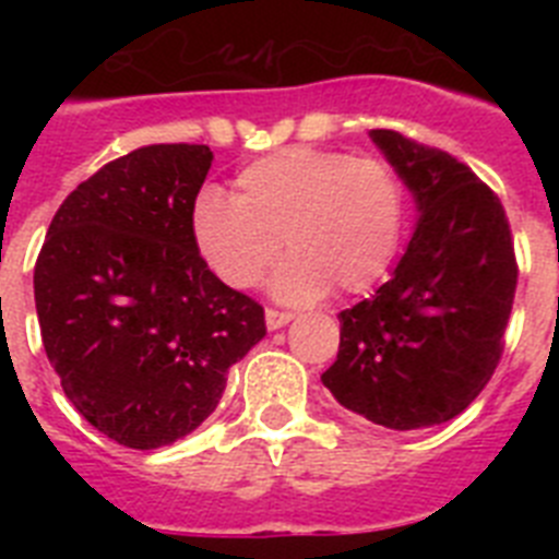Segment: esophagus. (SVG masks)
<instances>
[{
	"label": "esophagus",
	"mask_w": 559,
	"mask_h": 559,
	"mask_svg": "<svg viewBox=\"0 0 559 559\" xmlns=\"http://www.w3.org/2000/svg\"><path fill=\"white\" fill-rule=\"evenodd\" d=\"M294 319V313H285V310H265V328L269 330H280Z\"/></svg>",
	"instance_id": "34e87169"
}]
</instances>
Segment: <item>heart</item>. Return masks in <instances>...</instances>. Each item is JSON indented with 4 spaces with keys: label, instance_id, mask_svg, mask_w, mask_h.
I'll return each mask as SVG.
<instances>
[{
    "label": "heart",
    "instance_id": "obj_1",
    "mask_svg": "<svg viewBox=\"0 0 559 559\" xmlns=\"http://www.w3.org/2000/svg\"><path fill=\"white\" fill-rule=\"evenodd\" d=\"M406 229V185L378 156L285 147L237 176V195L201 187L190 235L206 269L235 290L254 288L280 251H294L271 290L313 302L333 285L364 294L392 269Z\"/></svg>",
    "mask_w": 559,
    "mask_h": 559
}]
</instances>
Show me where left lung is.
Listing matches in <instances>:
<instances>
[{
    "label": "left lung",
    "mask_w": 559,
    "mask_h": 559,
    "mask_svg": "<svg viewBox=\"0 0 559 559\" xmlns=\"http://www.w3.org/2000/svg\"><path fill=\"white\" fill-rule=\"evenodd\" d=\"M369 140L412 192L417 224L392 280L338 313L322 383L374 426L417 431L459 417L496 372L515 251L501 201L471 167L397 131Z\"/></svg>",
    "instance_id": "8db88e82"
}]
</instances>
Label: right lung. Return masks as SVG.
<instances>
[{
	"label": "right lung",
	"mask_w": 559,
	"mask_h": 559,
	"mask_svg": "<svg viewBox=\"0 0 559 559\" xmlns=\"http://www.w3.org/2000/svg\"><path fill=\"white\" fill-rule=\"evenodd\" d=\"M206 145H147L78 185L47 229L33 288L47 358L86 423L156 451L215 412L263 308L204 265L190 206Z\"/></svg>",
	"instance_id": "1"
}]
</instances>
